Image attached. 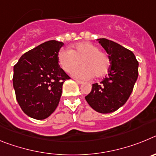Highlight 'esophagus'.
<instances>
[{"label":"esophagus","instance_id":"1","mask_svg":"<svg viewBox=\"0 0 156 156\" xmlns=\"http://www.w3.org/2000/svg\"><path fill=\"white\" fill-rule=\"evenodd\" d=\"M75 81L77 83H78V84H82L83 83V81L79 80H75Z\"/></svg>","mask_w":156,"mask_h":156}]
</instances>
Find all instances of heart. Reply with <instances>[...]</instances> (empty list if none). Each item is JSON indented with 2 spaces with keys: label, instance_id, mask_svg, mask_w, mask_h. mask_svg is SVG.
<instances>
[{
  "label": "heart",
  "instance_id": "heart-1",
  "mask_svg": "<svg viewBox=\"0 0 156 156\" xmlns=\"http://www.w3.org/2000/svg\"><path fill=\"white\" fill-rule=\"evenodd\" d=\"M58 62L66 73H71L82 63L84 66L73 72V76L82 80L105 76L111 62L108 55L99 51L97 45L88 41L76 44L73 49H62L58 54Z\"/></svg>",
  "mask_w": 156,
  "mask_h": 156
}]
</instances>
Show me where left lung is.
I'll return each mask as SVG.
<instances>
[{
	"mask_svg": "<svg viewBox=\"0 0 156 156\" xmlns=\"http://www.w3.org/2000/svg\"><path fill=\"white\" fill-rule=\"evenodd\" d=\"M109 57L108 74L100 83H94L85 97L93 109L110 113L122 107L133 91L138 76V62L131 51L105 38L98 39Z\"/></svg>",
	"mask_w": 156,
	"mask_h": 156,
	"instance_id": "left-lung-1",
	"label": "left lung"
}]
</instances>
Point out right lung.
Listing matches in <instances>:
<instances>
[{
    "label": "right lung",
    "mask_w": 156,
    "mask_h": 156,
    "mask_svg": "<svg viewBox=\"0 0 156 156\" xmlns=\"http://www.w3.org/2000/svg\"><path fill=\"white\" fill-rule=\"evenodd\" d=\"M62 42L49 41L21 56L14 66L13 87L24 113L44 119L56 109L63 83L70 79L59 66L58 54Z\"/></svg>",
    "instance_id": "right-lung-1"
}]
</instances>
